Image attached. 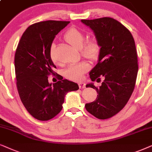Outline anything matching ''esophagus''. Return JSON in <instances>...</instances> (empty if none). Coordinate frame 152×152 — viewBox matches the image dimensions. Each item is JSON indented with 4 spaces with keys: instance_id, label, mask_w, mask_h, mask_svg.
I'll return each mask as SVG.
<instances>
[{
    "instance_id": "esophagus-1",
    "label": "esophagus",
    "mask_w": 152,
    "mask_h": 152,
    "mask_svg": "<svg viewBox=\"0 0 152 152\" xmlns=\"http://www.w3.org/2000/svg\"><path fill=\"white\" fill-rule=\"evenodd\" d=\"M78 87H79L80 89H83L86 88V84H85L84 83L80 82V83H78Z\"/></svg>"
}]
</instances>
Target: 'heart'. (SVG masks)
<instances>
[{
  "mask_svg": "<svg viewBox=\"0 0 152 152\" xmlns=\"http://www.w3.org/2000/svg\"><path fill=\"white\" fill-rule=\"evenodd\" d=\"M64 39L75 48L79 49L84 57L94 60L99 57L101 50V46L98 41L95 38H92L85 42V35L80 30L75 28H71L65 32ZM55 46L52 44L50 48V56L51 60L56 64H59L54 56L53 52ZM89 69V65L86 62L83 61L78 63L71 64L64 70V75L68 79L72 80H80L83 77L84 74Z\"/></svg>",
  "mask_w": 152,
  "mask_h": 152,
  "instance_id": "obj_1",
  "label": "heart"
}]
</instances>
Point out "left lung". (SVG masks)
I'll list each match as a JSON object with an SVG mask.
<instances>
[{"label": "left lung", "mask_w": 152, "mask_h": 152, "mask_svg": "<svg viewBox=\"0 0 152 152\" xmlns=\"http://www.w3.org/2000/svg\"><path fill=\"white\" fill-rule=\"evenodd\" d=\"M93 30L101 46L98 63L91 70L92 81L86 87L96 89L94 102L86 104L90 114L106 120L118 113L127 104L134 90L138 65L135 41L131 32L120 22L110 17L81 20Z\"/></svg>", "instance_id": "1"}]
</instances>
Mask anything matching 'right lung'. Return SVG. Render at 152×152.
<instances>
[{"mask_svg":"<svg viewBox=\"0 0 152 152\" xmlns=\"http://www.w3.org/2000/svg\"><path fill=\"white\" fill-rule=\"evenodd\" d=\"M69 21H49L30 26L21 36L15 56L17 87L23 106L38 120L47 121L62 108L64 96L78 90L77 83L63 79L49 83L48 76L56 68L50 56V48L56 35Z\"/></svg>","mask_w":152,"mask_h":152,"instance_id":"obj_1","label":"right lung"}]
</instances>
